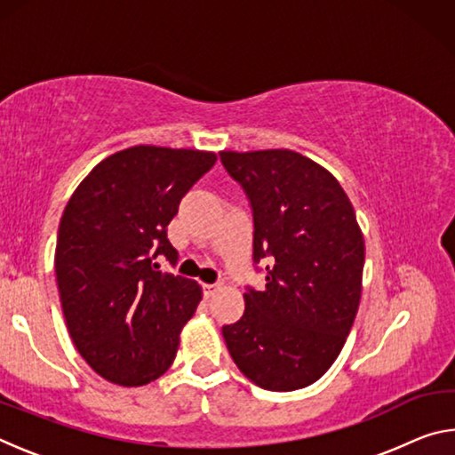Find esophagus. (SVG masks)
I'll return each instance as SVG.
<instances>
[{
  "label": "esophagus",
  "instance_id": "obj_1",
  "mask_svg": "<svg viewBox=\"0 0 455 455\" xmlns=\"http://www.w3.org/2000/svg\"><path fill=\"white\" fill-rule=\"evenodd\" d=\"M219 289V284L214 283V284H203V292H204V297L206 299H211L212 295H214V291Z\"/></svg>",
  "mask_w": 455,
  "mask_h": 455
}]
</instances>
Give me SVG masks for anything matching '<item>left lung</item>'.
<instances>
[{
    "label": "left lung",
    "instance_id": "8db88e82",
    "mask_svg": "<svg viewBox=\"0 0 455 455\" xmlns=\"http://www.w3.org/2000/svg\"><path fill=\"white\" fill-rule=\"evenodd\" d=\"M252 211L244 313L222 337L236 367L268 391L307 387L343 349L361 299L365 244L355 211L325 168L292 150L220 152Z\"/></svg>",
    "mask_w": 455,
    "mask_h": 455
}]
</instances>
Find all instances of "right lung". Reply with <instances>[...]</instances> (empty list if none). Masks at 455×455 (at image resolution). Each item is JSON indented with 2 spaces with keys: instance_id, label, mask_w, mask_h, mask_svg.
<instances>
[{
  "instance_id": "obj_1",
  "label": "right lung",
  "mask_w": 455,
  "mask_h": 455,
  "mask_svg": "<svg viewBox=\"0 0 455 455\" xmlns=\"http://www.w3.org/2000/svg\"><path fill=\"white\" fill-rule=\"evenodd\" d=\"M214 163L212 152L132 146L102 160L61 214V309L76 349L108 381L138 387L172 365L203 292L196 281L158 271L156 259L176 265L166 228Z\"/></svg>"
}]
</instances>
